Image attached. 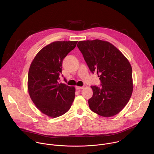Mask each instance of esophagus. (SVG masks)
I'll use <instances>...</instances> for the list:
<instances>
[{"label":"esophagus","mask_w":154,"mask_h":154,"mask_svg":"<svg viewBox=\"0 0 154 154\" xmlns=\"http://www.w3.org/2000/svg\"><path fill=\"white\" fill-rule=\"evenodd\" d=\"M75 88H76V90H82V89L84 88V86H76Z\"/></svg>","instance_id":"esophagus-1"}]
</instances>
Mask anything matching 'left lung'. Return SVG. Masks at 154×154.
I'll list each match as a JSON object with an SVG mask.
<instances>
[{
	"instance_id": "obj_1",
	"label": "left lung",
	"mask_w": 154,
	"mask_h": 154,
	"mask_svg": "<svg viewBox=\"0 0 154 154\" xmlns=\"http://www.w3.org/2000/svg\"><path fill=\"white\" fill-rule=\"evenodd\" d=\"M77 47L90 71L97 72L100 86H91V110L103 117L116 115L125 107L133 91L132 69L124 55L111 43L99 39L79 41Z\"/></svg>"
}]
</instances>
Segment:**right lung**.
Returning <instances> with one entry per match:
<instances>
[{
	"mask_svg": "<svg viewBox=\"0 0 154 154\" xmlns=\"http://www.w3.org/2000/svg\"><path fill=\"white\" fill-rule=\"evenodd\" d=\"M77 42H53L42 48L31 63L28 74L29 95L39 110L51 118L66 113L74 100L75 88L58 81L63 60Z\"/></svg>",
	"mask_w": 154,
	"mask_h": 154,
	"instance_id": "1",
	"label": "right lung"
}]
</instances>
